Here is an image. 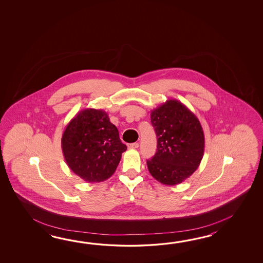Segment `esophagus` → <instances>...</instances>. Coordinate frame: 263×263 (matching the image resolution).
<instances>
[{
  "label": "esophagus",
  "mask_w": 263,
  "mask_h": 263,
  "mask_svg": "<svg viewBox=\"0 0 263 263\" xmlns=\"http://www.w3.org/2000/svg\"><path fill=\"white\" fill-rule=\"evenodd\" d=\"M138 146H139L138 143H133V144H129L128 145L129 148H138Z\"/></svg>",
  "instance_id": "obj_1"
}]
</instances>
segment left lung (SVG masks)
Listing matches in <instances>:
<instances>
[{
    "instance_id": "left-lung-1",
    "label": "left lung",
    "mask_w": 263,
    "mask_h": 263,
    "mask_svg": "<svg viewBox=\"0 0 263 263\" xmlns=\"http://www.w3.org/2000/svg\"><path fill=\"white\" fill-rule=\"evenodd\" d=\"M151 124L157 135V151L146 161L151 176L165 185H177L196 171L204 155L205 138L194 112L177 100L152 110Z\"/></svg>"
}]
</instances>
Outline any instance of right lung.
<instances>
[{
  "label": "right lung",
  "mask_w": 263,
  "mask_h": 263,
  "mask_svg": "<svg viewBox=\"0 0 263 263\" xmlns=\"http://www.w3.org/2000/svg\"><path fill=\"white\" fill-rule=\"evenodd\" d=\"M61 145L68 167L91 183L109 179L127 149L107 112L92 108L82 110L67 124Z\"/></svg>",
  "instance_id": "obj_1"
}]
</instances>
